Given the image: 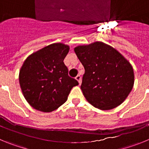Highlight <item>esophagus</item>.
Listing matches in <instances>:
<instances>
[{
  "mask_svg": "<svg viewBox=\"0 0 149 149\" xmlns=\"http://www.w3.org/2000/svg\"><path fill=\"white\" fill-rule=\"evenodd\" d=\"M75 79L76 80H77V81H78V83L80 84H81V77L80 75H77L76 76V77H75Z\"/></svg>",
  "mask_w": 149,
  "mask_h": 149,
  "instance_id": "obj_1",
  "label": "esophagus"
}]
</instances>
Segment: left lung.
Here are the masks:
<instances>
[{"label":"left lung","instance_id":"1","mask_svg":"<svg viewBox=\"0 0 149 149\" xmlns=\"http://www.w3.org/2000/svg\"><path fill=\"white\" fill-rule=\"evenodd\" d=\"M74 50L85 69L81 89L88 102L103 110L123 103L134 84L128 60L102 42L78 45Z\"/></svg>","mask_w":149,"mask_h":149}]
</instances>
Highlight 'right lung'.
I'll return each instance as SVG.
<instances>
[{
  "label": "right lung",
  "instance_id": "add662e5",
  "mask_svg": "<svg viewBox=\"0 0 149 149\" xmlns=\"http://www.w3.org/2000/svg\"><path fill=\"white\" fill-rule=\"evenodd\" d=\"M69 46L54 43L27 56L19 72V84L24 97L30 106L49 113L68 99L73 86L78 85L68 74L63 60Z\"/></svg>",
  "mask_w": 149,
  "mask_h": 149
}]
</instances>
